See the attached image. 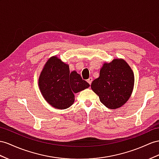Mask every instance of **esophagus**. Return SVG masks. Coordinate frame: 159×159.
<instances>
[{"label":"esophagus","instance_id":"34e87169","mask_svg":"<svg viewBox=\"0 0 159 159\" xmlns=\"http://www.w3.org/2000/svg\"><path fill=\"white\" fill-rule=\"evenodd\" d=\"M92 81H93V78H92V77H90V78H89V79L87 80V82H88V83H89V84H91Z\"/></svg>","mask_w":159,"mask_h":159}]
</instances>
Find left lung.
I'll list each match as a JSON object with an SVG mask.
<instances>
[{"instance_id":"left-lung-1","label":"left lung","mask_w":159,"mask_h":159,"mask_svg":"<svg viewBox=\"0 0 159 159\" xmlns=\"http://www.w3.org/2000/svg\"><path fill=\"white\" fill-rule=\"evenodd\" d=\"M134 75L131 67L121 58L105 62L99 76L91 83V89L105 107L116 109L124 105L131 97Z\"/></svg>"}]
</instances>
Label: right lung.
<instances>
[{"instance_id": "1", "label": "right lung", "mask_w": 159, "mask_h": 159, "mask_svg": "<svg viewBox=\"0 0 159 159\" xmlns=\"http://www.w3.org/2000/svg\"><path fill=\"white\" fill-rule=\"evenodd\" d=\"M38 85L44 99L52 107L58 109L70 107L75 102V93L90 86L76 71L70 72L68 64L56 56L50 57L45 64Z\"/></svg>"}]
</instances>
